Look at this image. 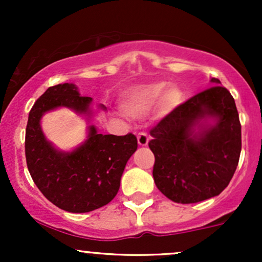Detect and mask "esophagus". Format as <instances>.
<instances>
[{
	"label": "esophagus",
	"mask_w": 262,
	"mask_h": 262,
	"mask_svg": "<svg viewBox=\"0 0 262 262\" xmlns=\"http://www.w3.org/2000/svg\"><path fill=\"white\" fill-rule=\"evenodd\" d=\"M138 144L140 146H146L149 144V137L145 133L138 134Z\"/></svg>",
	"instance_id": "1"
}]
</instances>
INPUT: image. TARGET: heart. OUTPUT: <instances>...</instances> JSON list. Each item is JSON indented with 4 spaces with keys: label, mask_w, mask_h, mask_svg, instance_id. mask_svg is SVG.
I'll use <instances>...</instances> for the list:
<instances>
[{
    "label": "heart",
    "mask_w": 262,
    "mask_h": 262,
    "mask_svg": "<svg viewBox=\"0 0 262 262\" xmlns=\"http://www.w3.org/2000/svg\"><path fill=\"white\" fill-rule=\"evenodd\" d=\"M182 102V92L175 86L167 87L166 82L134 87L123 96L122 111L128 118L141 119L158 104L162 113L173 111Z\"/></svg>",
    "instance_id": "b5f03b06"
}]
</instances>
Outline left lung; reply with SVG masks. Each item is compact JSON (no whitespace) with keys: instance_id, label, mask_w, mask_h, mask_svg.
I'll list each match as a JSON object with an SVG mask.
<instances>
[{"instance_id":"left-lung-1","label":"left lung","mask_w":262,"mask_h":262,"mask_svg":"<svg viewBox=\"0 0 262 262\" xmlns=\"http://www.w3.org/2000/svg\"><path fill=\"white\" fill-rule=\"evenodd\" d=\"M197 93L150 130L156 187L176 203L215 197L229 185L242 151L233 96L221 81Z\"/></svg>"}]
</instances>
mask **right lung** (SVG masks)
Wrapping results in <instances>:
<instances>
[{
  "label": "right lung",
  "mask_w": 262,
  "mask_h": 262,
  "mask_svg": "<svg viewBox=\"0 0 262 262\" xmlns=\"http://www.w3.org/2000/svg\"><path fill=\"white\" fill-rule=\"evenodd\" d=\"M91 97L80 96L74 83L52 86L29 112L26 129L27 166L39 191L53 204L71 213L91 212L116 197L125 165L138 148L134 134H100L91 124L87 138L71 151L56 149L41 130V117L66 107L90 123ZM106 111L103 104L98 106Z\"/></svg>",
  "instance_id": "1"
}]
</instances>
